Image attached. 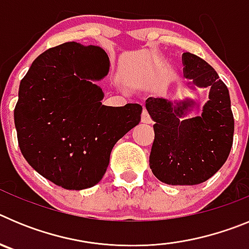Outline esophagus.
I'll return each mask as SVG.
<instances>
[{
  "label": "esophagus",
  "instance_id": "esophagus-1",
  "mask_svg": "<svg viewBox=\"0 0 249 249\" xmlns=\"http://www.w3.org/2000/svg\"><path fill=\"white\" fill-rule=\"evenodd\" d=\"M141 121H142V123H151L152 122L151 116H149L148 112H147L146 109H143V111H142V114H141Z\"/></svg>",
  "mask_w": 249,
  "mask_h": 249
}]
</instances>
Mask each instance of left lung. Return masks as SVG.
Segmentation results:
<instances>
[{"label":"left lung","mask_w":249,"mask_h":249,"mask_svg":"<svg viewBox=\"0 0 249 249\" xmlns=\"http://www.w3.org/2000/svg\"><path fill=\"white\" fill-rule=\"evenodd\" d=\"M183 73L197 87H210V101L202 113L186 114L195 107L192 100L172 103L149 97L146 108L155 121V141L149 167L160 182L172 186H193L210 179L224 164L233 143L234 118L227 86L211 65L196 54H182Z\"/></svg>","instance_id":"1"}]
</instances>
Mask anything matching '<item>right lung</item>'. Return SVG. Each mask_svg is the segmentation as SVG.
Segmentation results:
<instances>
[{
    "instance_id": "right-lung-1",
    "label": "right lung",
    "mask_w": 249,
    "mask_h": 249,
    "mask_svg": "<svg viewBox=\"0 0 249 249\" xmlns=\"http://www.w3.org/2000/svg\"><path fill=\"white\" fill-rule=\"evenodd\" d=\"M108 68L101 47L67 42L39 54L19 83V149L35 171L66 190L97 184L116 142L141 121L137 103L102 105V89L93 81Z\"/></svg>"
}]
</instances>
